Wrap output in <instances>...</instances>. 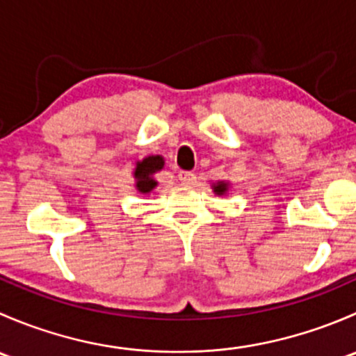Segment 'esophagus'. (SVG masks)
<instances>
[{"mask_svg": "<svg viewBox=\"0 0 356 356\" xmlns=\"http://www.w3.org/2000/svg\"><path fill=\"white\" fill-rule=\"evenodd\" d=\"M179 181L182 182V184H186V186H191V184H195L196 182V175L193 174V172H179Z\"/></svg>", "mask_w": 356, "mask_h": 356, "instance_id": "1", "label": "esophagus"}]
</instances>
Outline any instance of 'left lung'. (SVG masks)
I'll return each instance as SVG.
<instances>
[{
    "label": "left lung",
    "mask_w": 356,
    "mask_h": 356,
    "mask_svg": "<svg viewBox=\"0 0 356 356\" xmlns=\"http://www.w3.org/2000/svg\"><path fill=\"white\" fill-rule=\"evenodd\" d=\"M215 193H217V195H224L225 191H227V184H225V182H218L217 186H215Z\"/></svg>",
    "instance_id": "left-lung-1"
}]
</instances>
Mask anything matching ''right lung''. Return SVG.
Here are the masks:
<instances>
[{
	"mask_svg": "<svg viewBox=\"0 0 356 356\" xmlns=\"http://www.w3.org/2000/svg\"><path fill=\"white\" fill-rule=\"evenodd\" d=\"M163 158L161 156H148L143 161H138L134 170L136 177V188L141 193H149L156 186V181L153 179V175L156 172H160L163 168Z\"/></svg>",
	"mask_w": 356,
	"mask_h": 356,
	"instance_id": "add662e5",
	"label": "right lung"
}]
</instances>
